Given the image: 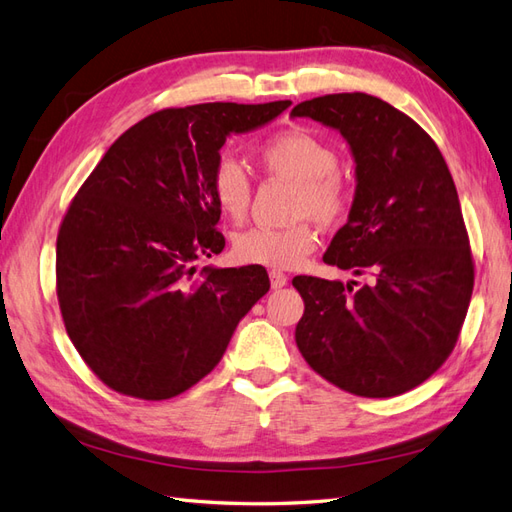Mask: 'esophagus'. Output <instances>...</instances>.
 I'll return each instance as SVG.
<instances>
[{
	"mask_svg": "<svg viewBox=\"0 0 512 512\" xmlns=\"http://www.w3.org/2000/svg\"><path fill=\"white\" fill-rule=\"evenodd\" d=\"M269 280H271V287H274V289H282V287H285L287 285V276L285 274H282V271H269Z\"/></svg>",
	"mask_w": 512,
	"mask_h": 512,
	"instance_id": "obj_1",
	"label": "esophagus"
}]
</instances>
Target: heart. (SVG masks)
Listing matches in <instances>:
<instances>
[{"instance_id": "b5f03b06", "label": "heart", "mask_w": 512, "mask_h": 512, "mask_svg": "<svg viewBox=\"0 0 512 512\" xmlns=\"http://www.w3.org/2000/svg\"><path fill=\"white\" fill-rule=\"evenodd\" d=\"M256 157L269 175L298 186L293 199L295 219H313L324 227L344 219L350 192L337 173V153L331 144L304 129H289L258 146ZM210 195L223 217L241 221L252 197V184L243 164L232 155H221L210 170ZM315 232L309 221L291 227H249L236 234L232 256L241 265L291 269L315 249Z\"/></svg>"}]
</instances>
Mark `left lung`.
Wrapping results in <instances>:
<instances>
[{"instance_id": "1", "label": "left lung", "mask_w": 512, "mask_h": 512, "mask_svg": "<svg viewBox=\"0 0 512 512\" xmlns=\"http://www.w3.org/2000/svg\"><path fill=\"white\" fill-rule=\"evenodd\" d=\"M293 118L342 133L355 160L348 223L326 265L366 276H295L304 300L295 326L306 363L337 388L388 399L416 388L451 355L473 293L456 184L436 142L388 102L368 94L304 100Z\"/></svg>"}]
</instances>
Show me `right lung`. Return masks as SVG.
<instances>
[{"label": "right lung", "mask_w": 512, "mask_h": 512, "mask_svg": "<svg viewBox=\"0 0 512 512\" xmlns=\"http://www.w3.org/2000/svg\"><path fill=\"white\" fill-rule=\"evenodd\" d=\"M291 100L206 102L151 113L109 146L56 238V295L96 377L164 401L221 361L238 322L269 291L265 267H203L221 254L210 170L230 133L278 118Z\"/></svg>", "instance_id": "1"}]
</instances>
